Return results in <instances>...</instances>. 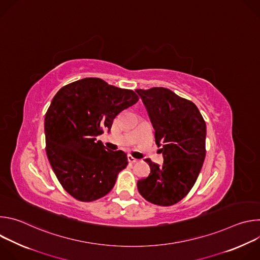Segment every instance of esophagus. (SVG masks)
<instances>
[{"mask_svg":"<svg viewBox=\"0 0 260 260\" xmlns=\"http://www.w3.org/2000/svg\"><path fill=\"white\" fill-rule=\"evenodd\" d=\"M127 160H128L129 164H135V162H137L138 159H136V158L133 157L131 154H128V155H127Z\"/></svg>","mask_w":260,"mask_h":260,"instance_id":"obj_1","label":"esophagus"}]
</instances>
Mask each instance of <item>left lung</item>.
<instances>
[{
	"mask_svg": "<svg viewBox=\"0 0 260 260\" xmlns=\"http://www.w3.org/2000/svg\"><path fill=\"white\" fill-rule=\"evenodd\" d=\"M161 146L164 164L149 158L150 174L138 181L140 194L157 206H172L186 197L206 157V122L198 107L164 87L137 89Z\"/></svg>",
	"mask_w": 260,
	"mask_h": 260,
	"instance_id": "1",
	"label": "left lung"
}]
</instances>
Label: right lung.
Masks as SVG:
<instances>
[{
  "label": "right lung",
  "mask_w": 260,
  "mask_h": 260,
  "mask_svg": "<svg viewBox=\"0 0 260 260\" xmlns=\"http://www.w3.org/2000/svg\"><path fill=\"white\" fill-rule=\"evenodd\" d=\"M138 101L134 90L100 78L64 85L52 99L44 121L46 153L62 188L74 199L92 202L112 190L127 157L121 150L107 151L96 137Z\"/></svg>",
  "instance_id": "obj_1"
}]
</instances>
